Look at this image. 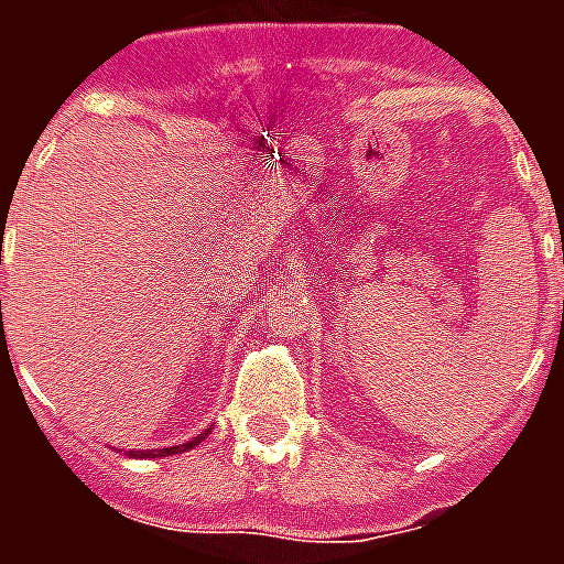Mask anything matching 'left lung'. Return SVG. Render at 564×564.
<instances>
[{"mask_svg": "<svg viewBox=\"0 0 564 564\" xmlns=\"http://www.w3.org/2000/svg\"><path fill=\"white\" fill-rule=\"evenodd\" d=\"M562 242H564V239H562ZM562 260H564V254H562Z\"/></svg>", "mask_w": 564, "mask_h": 564, "instance_id": "1", "label": "left lung"}]
</instances>
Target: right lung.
<instances>
[{
	"label": "right lung",
	"instance_id": "add662e5",
	"mask_svg": "<svg viewBox=\"0 0 564 564\" xmlns=\"http://www.w3.org/2000/svg\"><path fill=\"white\" fill-rule=\"evenodd\" d=\"M0 263H2V251H0ZM2 307V304H0ZM210 430H204V433H198L195 438H189V442H184V445H175V447H163V451H128V456H172V454H184V451H189V447H195L198 442H202L204 436H207Z\"/></svg>",
	"mask_w": 564,
	"mask_h": 564
}]
</instances>
